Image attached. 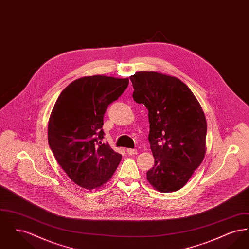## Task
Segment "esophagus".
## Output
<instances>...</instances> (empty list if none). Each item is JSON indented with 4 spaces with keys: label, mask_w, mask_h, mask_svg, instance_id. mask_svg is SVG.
Here are the masks:
<instances>
[{
    "label": "esophagus",
    "mask_w": 249,
    "mask_h": 249,
    "mask_svg": "<svg viewBox=\"0 0 249 249\" xmlns=\"http://www.w3.org/2000/svg\"><path fill=\"white\" fill-rule=\"evenodd\" d=\"M127 153L129 155H136L137 152V149H132V148H128L127 149Z\"/></svg>",
    "instance_id": "obj_1"
}]
</instances>
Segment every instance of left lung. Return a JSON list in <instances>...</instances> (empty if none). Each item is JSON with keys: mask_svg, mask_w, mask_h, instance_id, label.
<instances>
[{"mask_svg": "<svg viewBox=\"0 0 249 249\" xmlns=\"http://www.w3.org/2000/svg\"><path fill=\"white\" fill-rule=\"evenodd\" d=\"M133 100L148 110V140L155 164L146 179L160 192L182 189L201 165L206 152V119L190 88L160 71L130 76Z\"/></svg>", "mask_w": 249, "mask_h": 249, "instance_id": "1", "label": "left lung"}]
</instances>
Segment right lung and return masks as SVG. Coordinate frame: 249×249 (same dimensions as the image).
<instances>
[{"label":"right lung","instance_id":"obj_1","mask_svg":"<svg viewBox=\"0 0 249 249\" xmlns=\"http://www.w3.org/2000/svg\"><path fill=\"white\" fill-rule=\"evenodd\" d=\"M129 78L101 74L80 77L59 94L48 119V139L56 160L71 181L92 190L108 182L121 160L103 142L104 116Z\"/></svg>","mask_w":249,"mask_h":249}]
</instances>
